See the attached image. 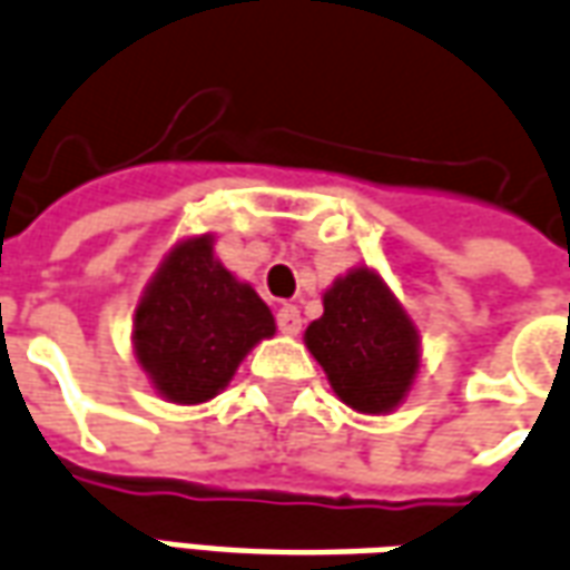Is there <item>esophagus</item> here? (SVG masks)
Masks as SVG:
<instances>
[{"label":"esophagus","mask_w":570,"mask_h":570,"mask_svg":"<svg viewBox=\"0 0 570 570\" xmlns=\"http://www.w3.org/2000/svg\"><path fill=\"white\" fill-rule=\"evenodd\" d=\"M277 326L286 336H296L298 330H302V314H298L296 305H281L277 308Z\"/></svg>","instance_id":"esophagus-1"}]
</instances>
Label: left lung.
<instances>
[{"instance_id":"1","label":"left lung","mask_w":570,"mask_h":570,"mask_svg":"<svg viewBox=\"0 0 570 570\" xmlns=\"http://www.w3.org/2000/svg\"><path fill=\"white\" fill-rule=\"evenodd\" d=\"M305 342L333 392L361 413H385L420 367V340L404 308L367 268H354L324 293V317Z\"/></svg>"}]
</instances>
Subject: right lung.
<instances>
[{
	"mask_svg": "<svg viewBox=\"0 0 570 570\" xmlns=\"http://www.w3.org/2000/svg\"><path fill=\"white\" fill-rule=\"evenodd\" d=\"M268 336V305L213 258L209 237L175 246L135 308L138 361L178 404L218 395L244 354Z\"/></svg>",
	"mask_w": 570,
	"mask_h": 570,
	"instance_id": "obj_1",
	"label": "right lung"
}]
</instances>
